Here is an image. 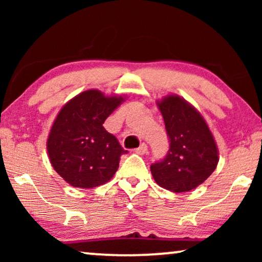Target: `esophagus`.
Listing matches in <instances>:
<instances>
[{"mask_svg": "<svg viewBox=\"0 0 262 262\" xmlns=\"http://www.w3.org/2000/svg\"><path fill=\"white\" fill-rule=\"evenodd\" d=\"M146 151H148V146H146L144 143L143 144H141V146L137 149H135V152L138 154V155H144V154H146Z\"/></svg>", "mask_w": 262, "mask_h": 262, "instance_id": "34e87169", "label": "esophagus"}]
</instances>
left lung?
I'll list each match as a JSON object with an SVG mask.
<instances>
[{"label": "left lung", "mask_w": 262, "mask_h": 262, "mask_svg": "<svg viewBox=\"0 0 262 262\" xmlns=\"http://www.w3.org/2000/svg\"><path fill=\"white\" fill-rule=\"evenodd\" d=\"M162 113L169 150L150 167L154 180L175 193L188 192L203 184L218 164V148L202 114L179 95L157 101Z\"/></svg>", "instance_id": "obj_1"}]
</instances>
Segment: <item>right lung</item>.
I'll list each match as a JSON object with an SVG mask.
<instances>
[{
  "label": "right lung",
  "mask_w": 262,
  "mask_h": 262,
  "mask_svg": "<svg viewBox=\"0 0 262 262\" xmlns=\"http://www.w3.org/2000/svg\"><path fill=\"white\" fill-rule=\"evenodd\" d=\"M125 100L106 96L96 89L82 92L59 111L46 148L53 169L74 187L93 188L106 184L126 154L103 123Z\"/></svg>",
  "instance_id": "1"
}]
</instances>
